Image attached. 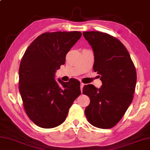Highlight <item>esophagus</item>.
I'll list each match as a JSON object with an SVG mask.
<instances>
[{
	"label": "esophagus",
	"instance_id": "34e87169",
	"mask_svg": "<svg viewBox=\"0 0 150 150\" xmlns=\"http://www.w3.org/2000/svg\"><path fill=\"white\" fill-rule=\"evenodd\" d=\"M85 85H86V84L83 83H81V84H80V86H81V93H82V91H83V86H85Z\"/></svg>",
	"mask_w": 150,
	"mask_h": 150
}]
</instances>
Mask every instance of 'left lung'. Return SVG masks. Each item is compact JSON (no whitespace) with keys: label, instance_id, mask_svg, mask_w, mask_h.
Listing matches in <instances>:
<instances>
[{"label":"left lung","instance_id":"obj_1","mask_svg":"<svg viewBox=\"0 0 150 150\" xmlns=\"http://www.w3.org/2000/svg\"><path fill=\"white\" fill-rule=\"evenodd\" d=\"M94 54L93 69L100 76L102 85L83 88L90 98L85 109L89 123L100 129L115 127L130 106L135 92L137 73L130 54L120 40L101 32H84Z\"/></svg>","mask_w":150,"mask_h":150}]
</instances>
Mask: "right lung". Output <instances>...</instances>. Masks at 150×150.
I'll return each mask as SVG.
<instances>
[{"instance_id":"right-lung-1","label":"right lung","mask_w":150,"mask_h":150,"mask_svg":"<svg viewBox=\"0 0 150 150\" xmlns=\"http://www.w3.org/2000/svg\"><path fill=\"white\" fill-rule=\"evenodd\" d=\"M81 36L80 32H46L39 35L22 57L19 89L30 120L42 128H54L67 117L81 94L80 82L56 81L55 73L65 63L66 54Z\"/></svg>"}]
</instances>
